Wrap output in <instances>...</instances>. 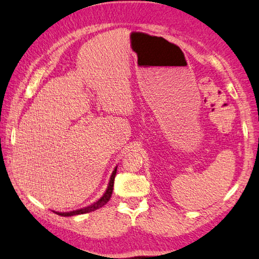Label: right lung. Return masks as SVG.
Returning <instances> with one entry per match:
<instances>
[{"instance_id": "1", "label": "right lung", "mask_w": 259, "mask_h": 259, "mask_svg": "<svg viewBox=\"0 0 259 259\" xmlns=\"http://www.w3.org/2000/svg\"><path fill=\"white\" fill-rule=\"evenodd\" d=\"M115 175H116V167L114 168L113 173H112L111 176V180H110V183H109V187H107L106 189V192L104 194V196L102 197L101 199H98L96 203H94L93 205L88 206V207H84V208H81V209H78V210H73V211H68V213H59V211H55L56 214L58 215H61V216H73V215H79V214H86V213H89V211H93V210H96L98 208H101L104 206L107 201L110 200L111 196H112V191H113V185H114V178H115Z\"/></svg>"}]
</instances>
